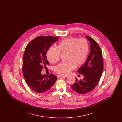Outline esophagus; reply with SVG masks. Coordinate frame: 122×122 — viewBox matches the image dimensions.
<instances>
[{
    "label": "esophagus",
    "mask_w": 122,
    "mask_h": 122,
    "mask_svg": "<svg viewBox=\"0 0 122 122\" xmlns=\"http://www.w3.org/2000/svg\"><path fill=\"white\" fill-rule=\"evenodd\" d=\"M57 77L58 78V77H67V76H62V75H57Z\"/></svg>",
    "instance_id": "esophagus-1"
}]
</instances>
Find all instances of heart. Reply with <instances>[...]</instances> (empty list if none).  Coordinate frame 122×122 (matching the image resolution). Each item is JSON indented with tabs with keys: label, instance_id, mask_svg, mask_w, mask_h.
I'll return each instance as SVG.
<instances>
[{
	"label": "heart",
	"instance_id": "b5f03b06",
	"mask_svg": "<svg viewBox=\"0 0 122 122\" xmlns=\"http://www.w3.org/2000/svg\"><path fill=\"white\" fill-rule=\"evenodd\" d=\"M89 51V44L84 38H68L60 41L56 48L50 47L47 51L46 58L51 63H56L59 59L60 52L67 53L66 60L55 67L56 73L68 75L76 67H80L86 61Z\"/></svg>",
	"mask_w": 122,
	"mask_h": 122
}]
</instances>
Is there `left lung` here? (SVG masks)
Here are the masks:
<instances>
[{
  "mask_svg": "<svg viewBox=\"0 0 122 122\" xmlns=\"http://www.w3.org/2000/svg\"><path fill=\"white\" fill-rule=\"evenodd\" d=\"M90 44V52L86 62L77 70L84 78L79 81L77 78L72 89L76 92L85 94L92 91L98 83L103 70L102 54L98 43L91 37L86 36Z\"/></svg>",
  "mask_w": 122,
  "mask_h": 122,
  "instance_id": "obj_1",
  "label": "left lung"
}]
</instances>
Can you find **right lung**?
Masks as SVG:
<instances>
[{
    "instance_id": "obj_1",
    "label": "right lung",
    "mask_w": 122,
    "mask_h": 122,
    "mask_svg": "<svg viewBox=\"0 0 122 122\" xmlns=\"http://www.w3.org/2000/svg\"><path fill=\"white\" fill-rule=\"evenodd\" d=\"M58 39L50 36H38L30 41L25 49L22 65L24 77L30 88L36 93L46 92L57 79L52 74L46 76L41 71L49 65L46 57L47 50Z\"/></svg>"
}]
</instances>
